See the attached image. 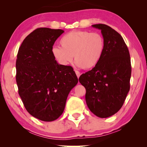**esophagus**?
Returning <instances> with one entry per match:
<instances>
[{"label": "esophagus", "mask_w": 147, "mask_h": 147, "mask_svg": "<svg viewBox=\"0 0 147 147\" xmlns=\"http://www.w3.org/2000/svg\"><path fill=\"white\" fill-rule=\"evenodd\" d=\"M75 73H76V74L77 77H78V78H79L80 76V72L78 71H75Z\"/></svg>", "instance_id": "1"}]
</instances>
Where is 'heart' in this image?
<instances>
[{"mask_svg": "<svg viewBox=\"0 0 147 147\" xmlns=\"http://www.w3.org/2000/svg\"><path fill=\"white\" fill-rule=\"evenodd\" d=\"M61 47H54L52 54L57 63L68 66L73 59L76 65L86 70L91 69L100 61L105 49L103 36L98 32L74 30L62 37Z\"/></svg>", "mask_w": 147, "mask_h": 147, "instance_id": "obj_1", "label": "heart"}]
</instances>
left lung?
Masks as SVG:
<instances>
[{"label": "left lung", "mask_w": 147, "mask_h": 147, "mask_svg": "<svg viewBox=\"0 0 147 147\" xmlns=\"http://www.w3.org/2000/svg\"><path fill=\"white\" fill-rule=\"evenodd\" d=\"M92 26L101 30L105 49L100 61L91 71L80 76L86 89V101L96 116L107 118L121 108L130 90V56L123 38L104 24Z\"/></svg>", "instance_id": "obj_1"}]
</instances>
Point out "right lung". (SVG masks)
Wrapping results in <instances>:
<instances>
[{
	"label": "right lung",
	"instance_id": "right-lung-1",
	"mask_svg": "<svg viewBox=\"0 0 147 147\" xmlns=\"http://www.w3.org/2000/svg\"><path fill=\"white\" fill-rule=\"evenodd\" d=\"M64 31L39 28L24 39L16 60L18 92L27 111L43 121H53L63 113L69 92L78 83L71 66L57 63L52 54Z\"/></svg>",
	"mask_w": 147,
	"mask_h": 147
}]
</instances>
